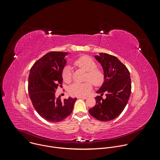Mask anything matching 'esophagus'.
I'll use <instances>...</instances> for the list:
<instances>
[{"label":"esophagus","mask_w":160,"mask_h":160,"mask_svg":"<svg viewBox=\"0 0 160 160\" xmlns=\"http://www.w3.org/2000/svg\"><path fill=\"white\" fill-rule=\"evenodd\" d=\"M78 99H80V98H82V99H87V97H83V96L78 97Z\"/></svg>","instance_id":"obj_1"}]
</instances>
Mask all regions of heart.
<instances>
[{
  "label": "heart",
  "mask_w": 160,
  "mask_h": 160,
  "mask_svg": "<svg viewBox=\"0 0 160 160\" xmlns=\"http://www.w3.org/2000/svg\"><path fill=\"white\" fill-rule=\"evenodd\" d=\"M74 64L87 72L85 80L83 83L76 82L72 84L69 87V93L73 96L80 97L87 95L92 88V85L99 87L102 85L104 81V73L99 68H96V62L89 56H83L78 58L74 62ZM62 77L66 83L71 82L72 80V68L69 65L64 67L62 72Z\"/></svg>",
  "instance_id": "b5f03b06"
}]
</instances>
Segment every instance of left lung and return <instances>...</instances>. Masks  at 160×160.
Returning <instances> with one entry per match:
<instances>
[{
  "label": "left lung",
  "instance_id": "obj_1",
  "mask_svg": "<svg viewBox=\"0 0 160 160\" xmlns=\"http://www.w3.org/2000/svg\"><path fill=\"white\" fill-rule=\"evenodd\" d=\"M101 64L104 73V81L97 91L96 104L88 110L96 119L108 122L118 117L125 109L130 94L131 80L127 68L115 56L106 53L94 56ZM105 92L107 98L102 96Z\"/></svg>",
  "mask_w": 160,
  "mask_h": 160
}]
</instances>
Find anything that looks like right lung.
I'll return each mask as SVG.
<instances>
[{"label":"right lung","instance_id":"1","mask_svg":"<svg viewBox=\"0 0 160 160\" xmlns=\"http://www.w3.org/2000/svg\"><path fill=\"white\" fill-rule=\"evenodd\" d=\"M68 52H50L32 66L28 77V93L38 115L50 122H59L71 115L77 98H56V89L62 82V72Z\"/></svg>","mask_w":160,"mask_h":160}]
</instances>
